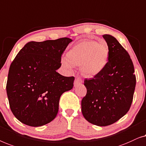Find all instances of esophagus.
Segmentation results:
<instances>
[{
    "label": "esophagus",
    "mask_w": 146,
    "mask_h": 146,
    "mask_svg": "<svg viewBox=\"0 0 146 146\" xmlns=\"http://www.w3.org/2000/svg\"><path fill=\"white\" fill-rule=\"evenodd\" d=\"M82 83H83V80H82L80 77H77L75 78V81H74V85L76 87V86H77L79 84H81Z\"/></svg>",
    "instance_id": "esophagus-1"
}]
</instances>
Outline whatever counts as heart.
Here are the masks:
<instances>
[{
	"instance_id": "1",
	"label": "heart",
	"mask_w": 146,
	"mask_h": 146,
	"mask_svg": "<svg viewBox=\"0 0 146 146\" xmlns=\"http://www.w3.org/2000/svg\"><path fill=\"white\" fill-rule=\"evenodd\" d=\"M109 50L106 43L84 40L76 44L62 59L65 67L71 69L81 65V73L85 77H92L101 72L107 64Z\"/></svg>"
}]
</instances>
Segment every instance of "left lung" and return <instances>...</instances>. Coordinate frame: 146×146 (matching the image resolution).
Segmentation results:
<instances>
[{
    "mask_svg": "<svg viewBox=\"0 0 146 146\" xmlns=\"http://www.w3.org/2000/svg\"><path fill=\"white\" fill-rule=\"evenodd\" d=\"M109 56L106 67L84 85L87 94L81 100L83 116L91 124L106 126L114 124L130 109L136 79L130 55L112 36H102Z\"/></svg>",
    "mask_w": 146,
    "mask_h": 146,
    "instance_id": "left-lung-1",
    "label": "left lung"
}]
</instances>
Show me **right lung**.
<instances>
[{"mask_svg":"<svg viewBox=\"0 0 146 146\" xmlns=\"http://www.w3.org/2000/svg\"><path fill=\"white\" fill-rule=\"evenodd\" d=\"M72 40L68 38L30 42L10 66L7 93L11 111L22 123L38 127L56 117L64 92L72 89L74 77L56 71L61 55Z\"/></svg>","mask_w":146,"mask_h":146,"instance_id":"obj_1","label":"right lung"}]
</instances>
